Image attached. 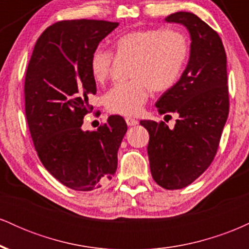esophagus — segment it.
<instances>
[{"label": "esophagus", "mask_w": 249, "mask_h": 249, "mask_svg": "<svg viewBox=\"0 0 249 249\" xmlns=\"http://www.w3.org/2000/svg\"><path fill=\"white\" fill-rule=\"evenodd\" d=\"M125 122H126V124L128 126H134V125L138 124V121L134 118H131V117H127V118H125Z\"/></svg>", "instance_id": "1"}]
</instances>
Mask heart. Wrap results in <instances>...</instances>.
I'll return each mask as SVG.
<instances>
[{"label": "heart", "mask_w": 249, "mask_h": 249, "mask_svg": "<svg viewBox=\"0 0 249 249\" xmlns=\"http://www.w3.org/2000/svg\"><path fill=\"white\" fill-rule=\"evenodd\" d=\"M113 53L118 58H132L128 77L107 91L105 107L115 115L134 116L147 101L150 89L156 92L170 90L178 83L186 64L190 45L184 34L173 29L133 30L113 41ZM113 57L97 49L90 58V72L98 84L110 77Z\"/></svg>", "instance_id": "1"}]
</instances>
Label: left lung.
Wrapping results in <instances>:
<instances>
[{"label": "left lung", "instance_id": "1", "mask_svg": "<svg viewBox=\"0 0 249 249\" xmlns=\"http://www.w3.org/2000/svg\"><path fill=\"white\" fill-rule=\"evenodd\" d=\"M166 21L184 24L192 39L184 73L156 103L160 115L177 113L179 118L172 130L164 122L141 125L150 134L147 154L154 181L165 190H180L198 179L218 152L230 112L227 59L218 33L196 15L179 11Z\"/></svg>", "mask_w": 249, "mask_h": 249}]
</instances>
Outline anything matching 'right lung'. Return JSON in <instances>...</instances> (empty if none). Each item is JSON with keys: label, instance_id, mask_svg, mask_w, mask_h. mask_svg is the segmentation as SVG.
<instances>
[{"label": "right lung", "instance_id": "1", "mask_svg": "<svg viewBox=\"0 0 249 249\" xmlns=\"http://www.w3.org/2000/svg\"><path fill=\"white\" fill-rule=\"evenodd\" d=\"M117 27L99 19L56 22L38 37L25 71V117L37 156L71 190L104 186L117 170V152L127 131L124 118L110 116L97 131L82 130L93 110L89 98L96 93L91 55Z\"/></svg>", "mask_w": 249, "mask_h": 249}]
</instances>
